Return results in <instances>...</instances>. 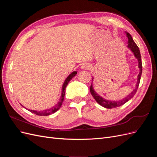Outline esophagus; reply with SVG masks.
<instances>
[{
	"label": "esophagus",
	"instance_id": "esophagus-1",
	"mask_svg": "<svg viewBox=\"0 0 157 157\" xmlns=\"http://www.w3.org/2000/svg\"><path fill=\"white\" fill-rule=\"evenodd\" d=\"M81 68L83 69H87L89 68V65H87V64H83L81 66Z\"/></svg>",
	"mask_w": 157,
	"mask_h": 157
}]
</instances>
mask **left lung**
<instances>
[{"instance_id": "8db88e82", "label": "left lung", "mask_w": 157, "mask_h": 157, "mask_svg": "<svg viewBox=\"0 0 157 157\" xmlns=\"http://www.w3.org/2000/svg\"><path fill=\"white\" fill-rule=\"evenodd\" d=\"M126 36L128 37V47L130 49V50L134 53V56L137 58V59L138 60V67L140 69V73L137 75V82L136 83V88L133 90V91L128 95V96H126L125 98L121 99V100H118V101H110V100H107V99H105L103 98L101 96L98 95L95 90H94L93 88V84L92 82L91 86H90V91L91 94L92 95V96L99 105L103 106V107H105L107 109H112V108H116L118 107H120L122 105H124L125 103H126L128 100H130L131 98L134 96V95L136 94L137 88H138L140 82V79H141V73H142V63H141V54H140V49L138 48V46H137V44L135 43V42L133 40L132 36L130 35V33H128L126 32ZM93 81V79H92Z\"/></svg>"}]
</instances>
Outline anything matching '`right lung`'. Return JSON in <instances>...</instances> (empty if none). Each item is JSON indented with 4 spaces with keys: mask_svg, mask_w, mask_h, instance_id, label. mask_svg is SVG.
I'll use <instances>...</instances> for the list:
<instances>
[{
    "mask_svg": "<svg viewBox=\"0 0 157 157\" xmlns=\"http://www.w3.org/2000/svg\"><path fill=\"white\" fill-rule=\"evenodd\" d=\"M77 71H73V73H71L68 76V77L66 78L63 84L62 89H61V90H62V91H61V95L60 99H59L58 103H57L55 106L52 107L50 109H46V110H44V111H35V110H30V109H28V110H29L30 112L35 114V115H39V116H48V115H51V114H52V113H54L55 112H56L61 107V105H62V103L63 101L64 96H65V87L67 86V84L69 82L70 80L72 79L76 75H77Z\"/></svg>",
    "mask_w": 157,
    "mask_h": 157,
    "instance_id": "1",
    "label": "right lung"
}]
</instances>
